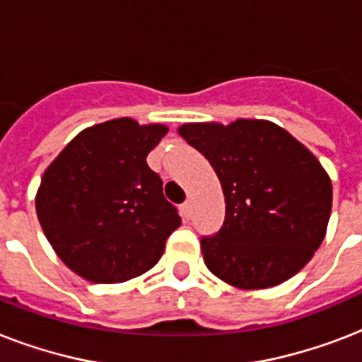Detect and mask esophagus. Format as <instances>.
I'll use <instances>...</instances> for the list:
<instances>
[{
  "mask_svg": "<svg viewBox=\"0 0 362 362\" xmlns=\"http://www.w3.org/2000/svg\"><path fill=\"white\" fill-rule=\"evenodd\" d=\"M192 214H193L192 201H186V203L182 204V216H184L186 220H189V218H192Z\"/></svg>",
  "mask_w": 362,
  "mask_h": 362,
  "instance_id": "obj_1",
  "label": "esophagus"
}]
</instances>
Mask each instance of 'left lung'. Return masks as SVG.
Returning a JSON list of instances; mask_svg holds the SVG:
<instances>
[{"instance_id":"8db88e82","label":"left lung","mask_w":362,"mask_h":362,"mask_svg":"<svg viewBox=\"0 0 362 362\" xmlns=\"http://www.w3.org/2000/svg\"><path fill=\"white\" fill-rule=\"evenodd\" d=\"M178 133L209 159L226 195L223 226L201 238L210 272L238 289L297 274L331 218V178L314 153L264 120L184 124Z\"/></svg>"}]
</instances>
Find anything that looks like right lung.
Instances as JSON below:
<instances>
[{
  "instance_id": "right-lung-1",
  "label": "right lung",
  "mask_w": 362,
  "mask_h": 362,
  "mask_svg": "<svg viewBox=\"0 0 362 362\" xmlns=\"http://www.w3.org/2000/svg\"><path fill=\"white\" fill-rule=\"evenodd\" d=\"M167 135L131 118L81 131L42 175L37 218L58 257L93 284L144 274L182 220L146 163Z\"/></svg>"
}]
</instances>
